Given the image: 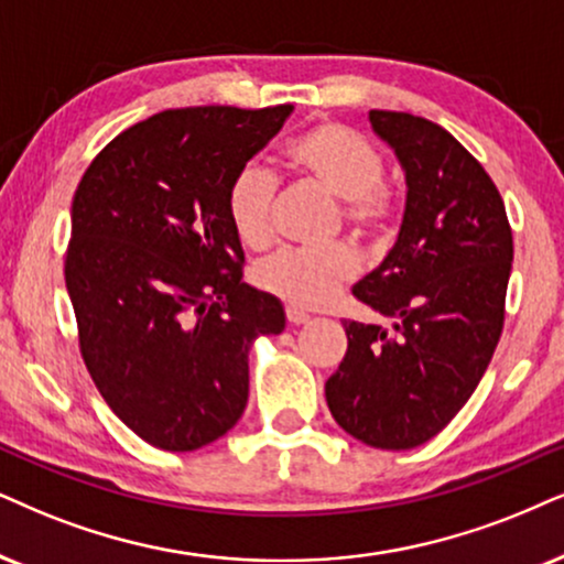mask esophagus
<instances>
[{
  "label": "esophagus",
  "instance_id": "34e87169",
  "mask_svg": "<svg viewBox=\"0 0 564 564\" xmlns=\"http://www.w3.org/2000/svg\"><path fill=\"white\" fill-rule=\"evenodd\" d=\"M286 317L291 325H304L310 323V315H306L304 310H299V306H286Z\"/></svg>",
  "mask_w": 564,
  "mask_h": 564
}]
</instances>
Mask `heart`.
<instances>
[{
	"mask_svg": "<svg viewBox=\"0 0 564 564\" xmlns=\"http://www.w3.org/2000/svg\"><path fill=\"white\" fill-rule=\"evenodd\" d=\"M289 169L340 199V216L359 237H377L395 216L393 192L382 184V153L344 124H317L289 142ZM275 180L260 163L241 166L226 192V213L241 245L260 249L273 239ZM356 273V254L346 245L291 247L254 270V281L299 310L330 302L340 283Z\"/></svg>",
	"mask_w": 564,
	"mask_h": 564,
	"instance_id": "1",
	"label": "heart"
}]
</instances>
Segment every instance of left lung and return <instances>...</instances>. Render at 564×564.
I'll use <instances>...</instances> for the list:
<instances>
[{
    "mask_svg": "<svg viewBox=\"0 0 564 564\" xmlns=\"http://www.w3.org/2000/svg\"><path fill=\"white\" fill-rule=\"evenodd\" d=\"M405 176L395 245L354 296L390 327L344 323L348 348L325 382L344 432L411 451L445 430L487 372L512 268L505 203L451 132L403 111H369Z\"/></svg>",
    "mask_w": 564,
    "mask_h": 564,
    "instance_id": "8db88e82",
    "label": "left lung"
}]
</instances>
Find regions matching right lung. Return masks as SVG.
<instances>
[{
  "label": "right lung",
  "mask_w": 564,
  "mask_h": 564,
  "mask_svg": "<svg viewBox=\"0 0 564 564\" xmlns=\"http://www.w3.org/2000/svg\"><path fill=\"white\" fill-rule=\"evenodd\" d=\"M291 111H161L117 134L77 184L64 281L85 367L161 451L224 437L247 405L249 348L286 327L283 304L241 281L226 192Z\"/></svg>",
  "instance_id": "right-lung-1"
}]
</instances>
